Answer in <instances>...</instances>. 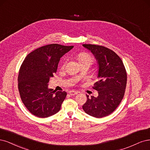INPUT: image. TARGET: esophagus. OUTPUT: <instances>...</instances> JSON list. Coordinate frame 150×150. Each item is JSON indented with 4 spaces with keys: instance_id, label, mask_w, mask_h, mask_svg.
Instances as JSON below:
<instances>
[{
    "instance_id": "esophagus-1",
    "label": "esophagus",
    "mask_w": 150,
    "mask_h": 150,
    "mask_svg": "<svg viewBox=\"0 0 150 150\" xmlns=\"http://www.w3.org/2000/svg\"><path fill=\"white\" fill-rule=\"evenodd\" d=\"M78 93H79V91H74V90L69 91V94H70V95H76Z\"/></svg>"
}]
</instances>
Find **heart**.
I'll return each mask as SVG.
<instances>
[{
	"label": "heart",
	"instance_id": "heart-1",
	"mask_svg": "<svg viewBox=\"0 0 150 150\" xmlns=\"http://www.w3.org/2000/svg\"><path fill=\"white\" fill-rule=\"evenodd\" d=\"M79 59L81 64L85 62H88L91 64L93 62V58L91 55L87 54V53H80L79 55ZM66 64V62L63 63L62 67H64Z\"/></svg>",
	"mask_w": 150,
	"mask_h": 150
}]
</instances>
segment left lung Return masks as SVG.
<instances>
[{
	"instance_id": "1",
	"label": "left lung",
	"mask_w": 150,
	"mask_h": 150,
	"mask_svg": "<svg viewBox=\"0 0 150 150\" xmlns=\"http://www.w3.org/2000/svg\"><path fill=\"white\" fill-rule=\"evenodd\" d=\"M94 55L98 64V78L93 88L97 90V97L86 95L87 100L83 110L95 118H102L113 113L122 101L126 89L127 75L120 57L104 46L83 44Z\"/></svg>"
}]
</instances>
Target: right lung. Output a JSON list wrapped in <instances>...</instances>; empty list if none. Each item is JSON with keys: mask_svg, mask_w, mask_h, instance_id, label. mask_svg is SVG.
I'll return each mask as SVG.
<instances>
[{"mask_svg": "<svg viewBox=\"0 0 150 150\" xmlns=\"http://www.w3.org/2000/svg\"><path fill=\"white\" fill-rule=\"evenodd\" d=\"M74 46L57 43L38 48L28 54L19 70L18 88L23 103L33 115L47 118L59 112L67 92L48 88L60 58Z\"/></svg>", "mask_w": 150, "mask_h": 150, "instance_id": "obj_1", "label": "right lung"}]
</instances>
